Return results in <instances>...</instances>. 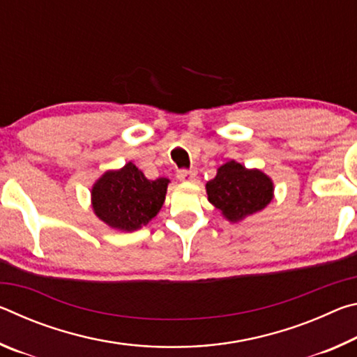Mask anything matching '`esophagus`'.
<instances>
[{
  "label": "esophagus",
  "instance_id": "34e87169",
  "mask_svg": "<svg viewBox=\"0 0 357 357\" xmlns=\"http://www.w3.org/2000/svg\"><path fill=\"white\" fill-rule=\"evenodd\" d=\"M195 176H197L195 168H189V170H179L178 172V179L179 181H187V183H189V181L195 179Z\"/></svg>",
  "mask_w": 357,
  "mask_h": 357
}]
</instances>
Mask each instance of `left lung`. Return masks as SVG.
<instances>
[{
    "mask_svg": "<svg viewBox=\"0 0 357 357\" xmlns=\"http://www.w3.org/2000/svg\"><path fill=\"white\" fill-rule=\"evenodd\" d=\"M208 200L229 222L243 220L245 215L258 213L273 200L274 185L259 170H247L238 162L222 165L214 179L206 184Z\"/></svg>",
    "mask_w": 357,
    "mask_h": 357,
    "instance_id": "8db88e82",
    "label": "left lung"
}]
</instances>
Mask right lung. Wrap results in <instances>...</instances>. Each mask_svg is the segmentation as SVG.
Listing matches in <instances>:
<instances>
[{
    "instance_id": "1",
    "label": "right lung",
    "mask_w": 357,
    "mask_h": 357,
    "mask_svg": "<svg viewBox=\"0 0 357 357\" xmlns=\"http://www.w3.org/2000/svg\"><path fill=\"white\" fill-rule=\"evenodd\" d=\"M170 181L148 179L129 162L118 172H107L93 187V209L108 227L134 231L157 215Z\"/></svg>"
}]
</instances>
